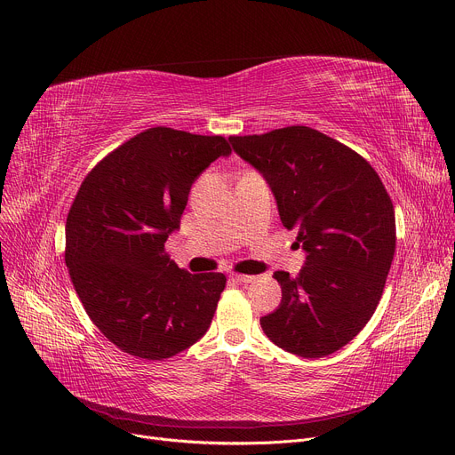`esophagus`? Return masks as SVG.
Returning <instances> with one entry per match:
<instances>
[{
	"label": "esophagus",
	"mask_w": 455,
	"mask_h": 455,
	"mask_svg": "<svg viewBox=\"0 0 455 455\" xmlns=\"http://www.w3.org/2000/svg\"><path fill=\"white\" fill-rule=\"evenodd\" d=\"M230 278L237 283H252L256 280V276H249V275H232Z\"/></svg>",
	"instance_id": "obj_1"
}]
</instances>
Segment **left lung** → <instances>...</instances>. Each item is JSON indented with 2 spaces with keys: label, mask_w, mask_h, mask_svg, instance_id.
I'll use <instances>...</instances> for the list:
<instances>
[{
  "label": "left lung",
  "mask_w": 455,
  "mask_h": 455,
  "mask_svg": "<svg viewBox=\"0 0 455 455\" xmlns=\"http://www.w3.org/2000/svg\"><path fill=\"white\" fill-rule=\"evenodd\" d=\"M276 199L306 251L299 275L276 270L282 301L259 318L278 347L320 358L349 344L373 316L395 254V212L371 164L313 128L228 137Z\"/></svg>",
  "instance_id": "obj_1"
}]
</instances>
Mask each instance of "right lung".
Here are the masks:
<instances>
[{"label":"right lung","instance_id":"1","mask_svg":"<svg viewBox=\"0 0 455 455\" xmlns=\"http://www.w3.org/2000/svg\"><path fill=\"white\" fill-rule=\"evenodd\" d=\"M228 156L220 135L159 126L84 179L66 223V263L85 313L124 353L170 358L208 331L227 278L179 268L164 243L179 230L194 180Z\"/></svg>","mask_w":455,"mask_h":455}]
</instances>
